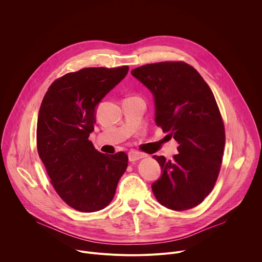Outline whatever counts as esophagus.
<instances>
[{
    "mask_svg": "<svg viewBox=\"0 0 262 262\" xmlns=\"http://www.w3.org/2000/svg\"><path fill=\"white\" fill-rule=\"evenodd\" d=\"M143 158H146V156L142 152H139V151H136V150H132V151L128 152L129 162H136V161H139Z\"/></svg>",
    "mask_w": 262,
    "mask_h": 262,
    "instance_id": "esophagus-1",
    "label": "esophagus"
}]
</instances>
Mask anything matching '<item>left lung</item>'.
Listing matches in <instances>:
<instances>
[{"mask_svg": "<svg viewBox=\"0 0 262 262\" xmlns=\"http://www.w3.org/2000/svg\"><path fill=\"white\" fill-rule=\"evenodd\" d=\"M132 74L155 96L157 125L178 142L173 160L154 156L163 173L152 192L169 209H191L213 189L223 160L225 127L213 93L182 61L146 64Z\"/></svg>", "mask_w": 262, "mask_h": 262, "instance_id": "obj_1", "label": "left lung"}]
</instances>
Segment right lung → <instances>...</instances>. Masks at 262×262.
I'll use <instances>...</instances> for the list:
<instances>
[{
    "label": "right lung",
    "instance_id": "add662e5",
    "mask_svg": "<svg viewBox=\"0 0 262 262\" xmlns=\"http://www.w3.org/2000/svg\"><path fill=\"white\" fill-rule=\"evenodd\" d=\"M128 66L88 67L69 72L49 87L37 120V151L55 191L82 212L103 209L113 200L128 157L104 155L88 139L97 103L127 74Z\"/></svg>",
    "mask_w": 262,
    "mask_h": 262
}]
</instances>
